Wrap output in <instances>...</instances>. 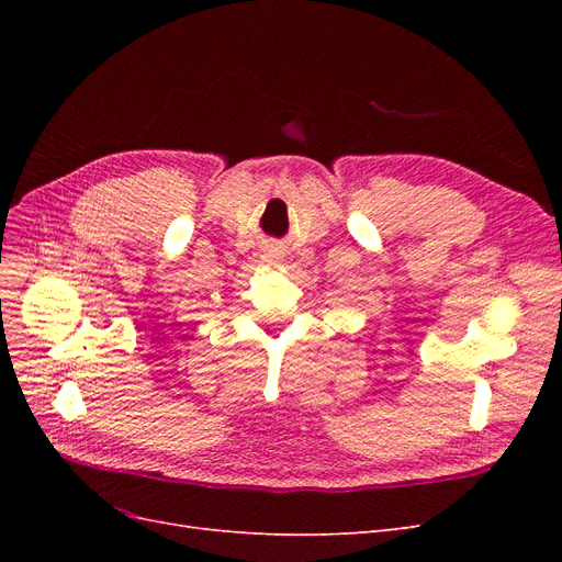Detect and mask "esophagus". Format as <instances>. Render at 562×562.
Instances as JSON below:
<instances>
[{"label":"esophagus","instance_id":"obj_1","mask_svg":"<svg viewBox=\"0 0 562 562\" xmlns=\"http://www.w3.org/2000/svg\"><path fill=\"white\" fill-rule=\"evenodd\" d=\"M262 258H265L267 262H279V260H281V252H279L277 248H267Z\"/></svg>","mask_w":562,"mask_h":562}]
</instances>
